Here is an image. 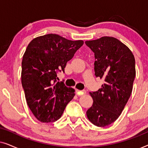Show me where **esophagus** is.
<instances>
[{"mask_svg": "<svg viewBox=\"0 0 148 148\" xmlns=\"http://www.w3.org/2000/svg\"><path fill=\"white\" fill-rule=\"evenodd\" d=\"M77 94L78 96H82L84 94H86V90H76Z\"/></svg>", "mask_w": 148, "mask_h": 148, "instance_id": "1", "label": "esophagus"}]
</instances>
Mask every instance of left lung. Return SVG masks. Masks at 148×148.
<instances>
[{
  "mask_svg": "<svg viewBox=\"0 0 148 148\" xmlns=\"http://www.w3.org/2000/svg\"><path fill=\"white\" fill-rule=\"evenodd\" d=\"M85 43L94 52L95 75L104 79L102 88L90 92L94 102L86 115L96 126H108L119 118L130 98L135 77V58L131 50L115 38L104 36Z\"/></svg>",
  "mask_w": 148,
  "mask_h": 148,
  "instance_id": "left-lung-1",
  "label": "left lung"
}]
</instances>
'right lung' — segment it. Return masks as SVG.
Here are the masks:
<instances>
[{
  "label": "right lung",
  "instance_id": "add662e5",
  "mask_svg": "<svg viewBox=\"0 0 148 148\" xmlns=\"http://www.w3.org/2000/svg\"><path fill=\"white\" fill-rule=\"evenodd\" d=\"M83 44V40L54 34L34 38L28 44L21 62V84L28 106L38 121H57L73 98L75 90L56 82V72L64 71Z\"/></svg>",
  "mask_w": 148,
  "mask_h": 148
}]
</instances>
